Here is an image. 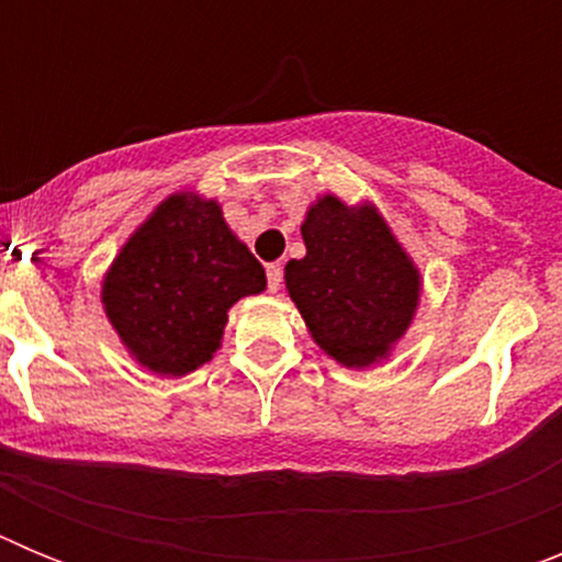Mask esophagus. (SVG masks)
Returning a JSON list of instances; mask_svg holds the SVG:
<instances>
[{"mask_svg": "<svg viewBox=\"0 0 562 562\" xmlns=\"http://www.w3.org/2000/svg\"><path fill=\"white\" fill-rule=\"evenodd\" d=\"M281 281H284V267L267 265V286H270V292H278Z\"/></svg>", "mask_w": 562, "mask_h": 562, "instance_id": "1", "label": "esophagus"}]
</instances>
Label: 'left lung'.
<instances>
[{
	"label": "left lung",
	"instance_id": "left-lung-1",
	"mask_svg": "<svg viewBox=\"0 0 562 562\" xmlns=\"http://www.w3.org/2000/svg\"><path fill=\"white\" fill-rule=\"evenodd\" d=\"M306 256L284 267L312 340L346 369L389 357L419 306L422 278L374 205L326 193L301 225Z\"/></svg>",
	"mask_w": 562,
	"mask_h": 562
}]
</instances>
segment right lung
Returning a JSON list of instances; mask_svg holds the SVG:
<instances>
[{
	"mask_svg": "<svg viewBox=\"0 0 562 562\" xmlns=\"http://www.w3.org/2000/svg\"><path fill=\"white\" fill-rule=\"evenodd\" d=\"M265 286V267L227 227L220 202L171 193L121 247L101 301L143 369L182 376L220 349L238 297Z\"/></svg>",
	"mask_w": 562,
	"mask_h": 562,
	"instance_id": "obj_1",
	"label": "right lung"
}]
</instances>
